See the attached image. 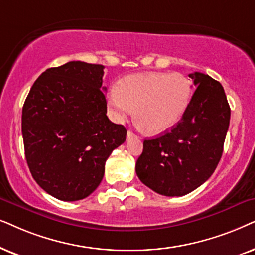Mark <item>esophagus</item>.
Listing matches in <instances>:
<instances>
[{
	"label": "esophagus",
	"instance_id": "1",
	"mask_svg": "<svg viewBox=\"0 0 255 255\" xmlns=\"http://www.w3.org/2000/svg\"><path fill=\"white\" fill-rule=\"evenodd\" d=\"M133 137H137V136L133 133V131L128 130L127 131V138H128V140H129V138H133Z\"/></svg>",
	"mask_w": 255,
	"mask_h": 255
}]
</instances>
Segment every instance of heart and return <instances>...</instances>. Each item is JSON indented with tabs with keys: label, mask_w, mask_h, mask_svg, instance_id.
Returning a JSON list of instances; mask_svg holds the SVG:
<instances>
[{
	"label": "heart",
	"mask_w": 255,
	"mask_h": 255,
	"mask_svg": "<svg viewBox=\"0 0 255 255\" xmlns=\"http://www.w3.org/2000/svg\"><path fill=\"white\" fill-rule=\"evenodd\" d=\"M191 98V84L181 73L149 72L124 78L120 88L112 87L108 106L118 121L136 119L147 133L161 134L184 115Z\"/></svg>",
	"instance_id": "obj_1"
}]
</instances>
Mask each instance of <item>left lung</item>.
I'll use <instances>...</instances> for the list:
<instances>
[{
	"label": "left lung",
	"mask_w": 255,
	"mask_h": 255,
	"mask_svg": "<svg viewBox=\"0 0 255 255\" xmlns=\"http://www.w3.org/2000/svg\"><path fill=\"white\" fill-rule=\"evenodd\" d=\"M197 87L181 121L161 136L143 141L135 170L140 181L163 196H184L216 170L223 154L231 110L219 81L190 73Z\"/></svg>",
	"instance_id": "left-lung-1"
}]
</instances>
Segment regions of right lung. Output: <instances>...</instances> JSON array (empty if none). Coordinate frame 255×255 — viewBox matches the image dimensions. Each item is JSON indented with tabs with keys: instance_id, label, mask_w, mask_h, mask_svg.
I'll return each instance as SVG.
<instances>
[{
	"instance_id": "1",
	"label": "right lung",
	"mask_w": 255,
	"mask_h": 255,
	"mask_svg": "<svg viewBox=\"0 0 255 255\" xmlns=\"http://www.w3.org/2000/svg\"><path fill=\"white\" fill-rule=\"evenodd\" d=\"M103 65L69 62L37 78L22 111L30 172L54 198H86L100 184L105 163L127 130L107 113Z\"/></svg>"
}]
</instances>
